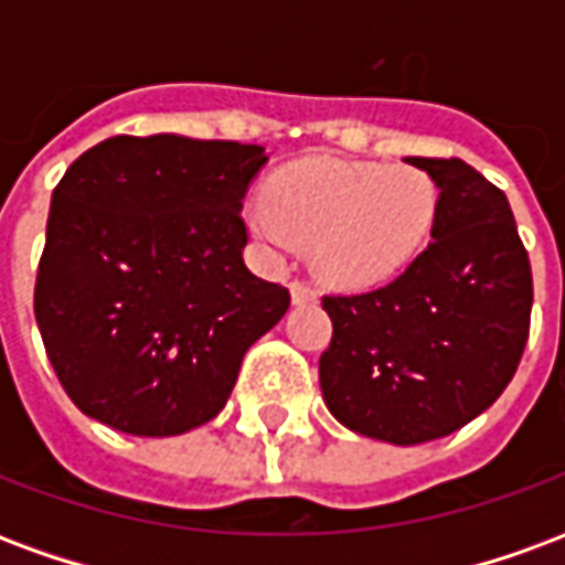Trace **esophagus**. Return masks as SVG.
Masks as SVG:
<instances>
[{
  "mask_svg": "<svg viewBox=\"0 0 565 565\" xmlns=\"http://www.w3.org/2000/svg\"><path fill=\"white\" fill-rule=\"evenodd\" d=\"M290 296H294V306H308V302H318V290L308 281H294L290 284Z\"/></svg>",
  "mask_w": 565,
  "mask_h": 565,
  "instance_id": "34e87169",
  "label": "esophagus"
}]
</instances>
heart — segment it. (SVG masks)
<instances>
[{"instance_id":"b5f03b06","label":"heart","mask_w":565,"mask_h":565,"mask_svg":"<svg viewBox=\"0 0 565 565\" xmlns=\"http://www.w3.org/2000/svg\"><path fill=\"white\" fill-rule=\"evenodd\" d=\"M436 209L438 186L417 166L315 157L275 174L269 202L250 205L247 223L271 247H315L330 281L366 287L415 257Z\"/></svg>"}]
</instances>
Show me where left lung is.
Returning <instances> with one entry per match:
<instances>
[{"label":"left lung","mask_w":565,"mask_h":565,"mask_svg":"<svg viewBox=\"0 0 565 565\" xmlns=\"http://www.w3.org/2000/svg\"><path fill=\"white\" fill-rule=\"evenodd\" d=\"M438 186L433 242L379 290L323 296L320 391L360 436L420 445L497 403L518 372L533 271L505 193L469 162L408 157Z\"/></svg>","instance_id":"obj_1"}]
</instances>
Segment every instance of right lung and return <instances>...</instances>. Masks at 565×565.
Wrapping results in <instances>:
<instances>
[{"instance_id":"obj_1","label":"right lung","mask_w":565,"mask_h":565,"mask_svg":"<svg viewBox=\"0 0 565 565\" xmlns=\"http://www.w3.org/2000/svg\"><path fill=\"white\" fill-rule=\"evenodd\" d=\"M266 148L115 136L84 150L47 214L35 320L68 399L129 436L217 417L290 294L245 266L242 199Z\"/></svg>"}]
</instances>
